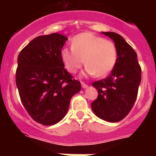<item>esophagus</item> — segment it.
I'll use <instances>...</instances> for the list:
<instances>
[{
  "label": "esophagus",
  "instance_id": "34e87169",
  "mask_svg": "<svg viewBox=\"0 0 156 156\" xmlns=\"http://www.w3.org/2000/svg\"><path fill=\"white\" fill-rule=\"evenodd\" d=\"M81 86H82V87L83 88V89H84V88H87L88 87L86 83H83V82H81Z\"/></svg>",
  "mask_w": 156,
  "mask_h": 156
}]
</instances>
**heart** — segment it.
Instances as JSON below:
<instances>
[{
  "instance_id": "b5f03b06",
  "label": "heart",
  "mask_w": 156,
  "mask_h": 156,
  "mask_svg": "<svg viewBox=\"0 0 156 156\" xmlns=\"http://www.w3.org/2000/svg\"><path fill=\"white\" fill-rule=\"evenodd\" d=\"M61 55L66 68L71 73H75L85 62V73L103 77L115 66L117 49L112 41L86 32L75 36L72 47L63 48Z\"/></svg>"
}]
</instances>
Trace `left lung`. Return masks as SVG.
I'll return each instance as SVG.
<instances>
[{
    "instance_id": "obj_1",
    "label": "left lung",
    "mask_w": 156,
    "mask_h": 156,
    "mask_svg": "<svg viewBox=\"0 0 156 156\" xmlns=\"http://www.w3.org/2000/svg\"><path fill=\"white\" fill-rule=\"evenodd\" d=\"M117 49V60L110 76L92 83L98 96L91 103L94 113L107 122L122 120L131 110L137 96L141 69L137 53L124 38L113 32H101Z\"/></svg>"
}]
</instances>
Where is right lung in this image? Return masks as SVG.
Listing matches in <instances>:
<instances>
[{"mask_svg": "<svg viewBox=\"0 0 156 156\" xmlns=\"http://www.w3.org/2000/svg\"><path fill=\"white\" fill-rule=\"evenodd\" d=\"M68 38L54 33L30 41L18 56L16 86L25 108L36 122L54 125L65 117L80 81L65 69L62 48Z\"/></svg>", "mask_w": 156, "mask_h": 156, "instance_id": "1", "label": "right lung"}]
</instances>
